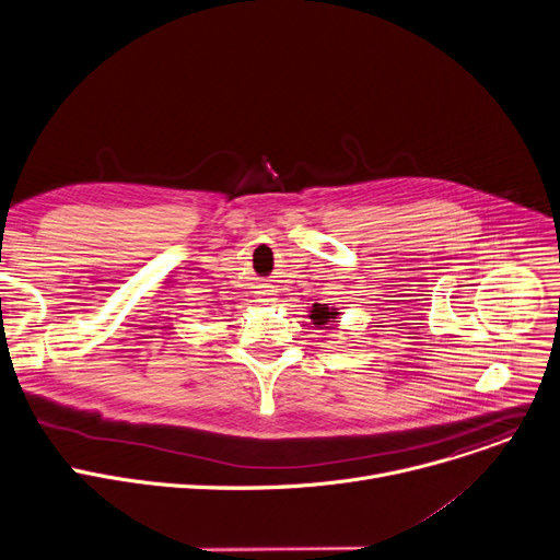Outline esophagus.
<instances>
[{
  "mask_svg": "<svg viewBox=\"0 0 560 560\" xmlns=\"http://www.w3.org/2000/svg\"><path fill=\"white\" fill-rule=\"evenodd\" d=\"M258 298H260V302H273V300H276L273 293H271V289H265V287H260Z\"/></svg>",
  "mask_w": 560,
  "mask_h": 560,
  "instance_id": "esophagus-1",
  "label": "esophagus"
}]
</instances>
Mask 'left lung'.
<instances>
[{"mask_svg":"<svg viewBox=\"0 0 560 560\" xmlns=\"http://www.w3.org/2000/svg\"><path fill=\"white\" fill-rule=\"evenodd\" d=\"M336 316H338V312L336 308H329V306H325V304H314V308H312V320H314V325H327V323H334L336 320Z\"/></svg>","mask_w":560,"mask_h":560,"instance_id":"8db88e82","label":"left lung"}]
</instances>
